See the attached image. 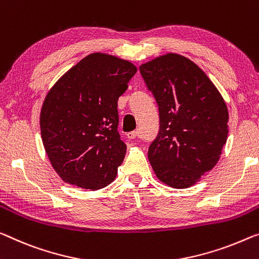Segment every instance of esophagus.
I'll list each match as a JSON object with an SVG mask.
<instances>
[{"label": "esophagus", "instance_id": "1", "mask_svg": "<svg viewBox=\"0 0 259 259\" xmlns=\"http://www.w3.org/2000/svg\"><path fill=\"white\" fill-rule=\"evenodd\" d=\"M127 138L131 139H137V138H140V133H139V131H133V132H130L127 133Z\"/></svg>", "mask_w": 259, "mask_h": 259}]
</instances>
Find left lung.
Listing matches in <instances>:
<instances>
[{
  "label": "left lung",
  "instance_id": "8db88e82",
  "mask_svg": "<svg viewBox=\"0 0 259 259\" xmlns=\"http://www.w3.org/2000/svg\"><path fill=\"white\" fill-rule=\"evenodd\" d=\"M156 99L160 132L148 150L156 177L186 189L212 170L228 137V109L204 70L190 59L166 53L140 66Z\"/></svg>",
  "mask_w": 259,
  "mask_h": 259
}]
</instances>
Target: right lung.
Masks as SVG:
<instances>
[{
	"instance_id": "1",
	"label": "right lung",
	"mask_w": 259,
	"mask_h": 259,
	"mask_svg": "<svg viewBox=\"0 0 259 259\" xmlns=\"http://www.w3.org/2000/svg\"><path fill=\"white\" fill-rule=\"evenodd\" d=\"M138 68L91 53L55 82L40 111V132L52 166L63 182L99 190L114 181L126 145L118 133V98Z\"/></svg>"
}]
</instances>
